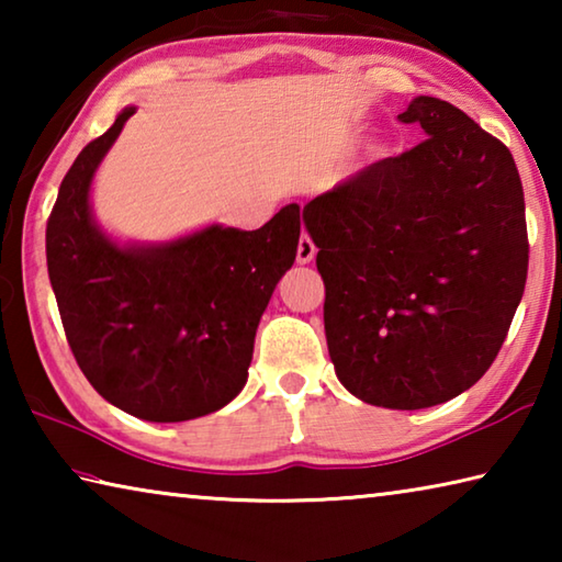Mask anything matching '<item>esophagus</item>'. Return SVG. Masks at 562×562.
Returning <instances> with one entry per match:
<instances>
[{
  "instance_id": "esophagus-1",
  "label": "esophagus",
  "mask_w": 562,
  "mask_h": 562,
  "mask_svg": "<svg viewBox=\"0 0 562 562\" xmlns=\"http://www.w3.org/2000/svg\"><path fill=\"white\" fill-rule=\"evenodd\" d=\"M315 255H317L315 243H312V237L307 233H302L300 245H297V262L300 265H307V262L315 260Z\"/></svg>"
}]
</instances>
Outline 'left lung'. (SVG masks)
I'll use <instances>...</instances> for the list:
<instances>
[{
	"label": "left lung",
	"mask_w": 562,
	"mask_h": 562,
	"mask_svg": "<svg viewBox=\"0 0 562 562\" xmlns=\"http://www.w3.org/2000/svg\"><path fill=\"white\" fill-rule=\"evenodd\" d=\"M429 138L302 211L325 280V335L361 402L426 408L488 372L526 290L528 227L510 150L453 103L418 97Z\"/></svg>",
	"instance_id": "obj_1"
}]
</instances>
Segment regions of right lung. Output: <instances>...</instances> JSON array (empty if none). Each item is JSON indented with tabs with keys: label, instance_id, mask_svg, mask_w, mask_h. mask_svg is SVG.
Listing matches in <instances>:
<instances>
[{
	"label": "right lung",
	"instance_id": "right-lung-1",
	"mask_svg": "<svg viewBox=\"0 0 562 562\" xmlns=\"http://www.w3.org/2000/svg\"><path fill=\"white\" fill-rule=\"evenodd\" d=\"M133 111L123 109L64 176L46 265L91 386L144 422H188L245 386L262 312L297 255L300 207L284 205L258 231L211 225L166 245L109 240L91 217L89 188Z\"/></svg>",
	"mask_w": 562,
	"mask_h": 562
}]
</instances>
